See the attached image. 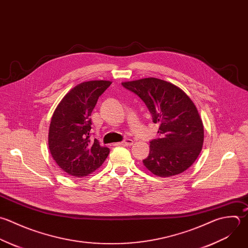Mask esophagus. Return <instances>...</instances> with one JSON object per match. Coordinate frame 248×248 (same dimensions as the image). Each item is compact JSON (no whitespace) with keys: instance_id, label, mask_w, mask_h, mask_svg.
<instances>
[{"instance_id":"esophagus-1","label":"esophagus","mask_w":248,"mask_h":248,"mask_svg":"<svg viewBox=\"0 0 248 248\" xmlns=\"http://www.w3.org/2000/svg\"><path fill=\"white\" fill-rule=\"evenodd\" d=\"M120 144H121V145H124V146H131V145H133V140H131V139H125V140H124L123 142H121Z\"/></svg>"}]
</instances>
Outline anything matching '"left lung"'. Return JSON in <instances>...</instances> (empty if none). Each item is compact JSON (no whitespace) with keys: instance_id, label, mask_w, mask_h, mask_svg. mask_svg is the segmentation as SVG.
Here are the masks:
<instances>
[{"instance_id":"obj_1","label":"left lung","mask_w":248,"mask_h":248,"mask_svg":"<svg viewBox=\"0 0 248 248\" xmlns=\"http://www.w3.org/2000/svg\"><path fill=\"white\" fill-rule=\"evenodd\" d=\"M146 104L159 138L150 142L144 166L157 177H172L187 170L197 159L204 142V126L190 97L176 85L154 77L123 82Z\"/></svg>"}]
</instances>
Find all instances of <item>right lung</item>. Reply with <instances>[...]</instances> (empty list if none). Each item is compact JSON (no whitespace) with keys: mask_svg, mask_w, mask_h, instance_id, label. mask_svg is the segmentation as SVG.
I'll use <instances>...</instances> for the list:
<instances>
[{"mask_svg":"<svg viewBox=\"0 0 248 248\" xmlns=\"http://www.w3.org/2000/svg\"><path fill=\"white\" fill-rule=\"evenodd\" d=\"M111 81L83 82L71 89L58 104L48 134L49 151L57 165L73 177H86L99 168L110 150L91 141V115L98 97Z\"/></svg>","mask_w":248,"mask_h":248,"instance_id":"add662e5","label":"right lung"}]
</instances>
